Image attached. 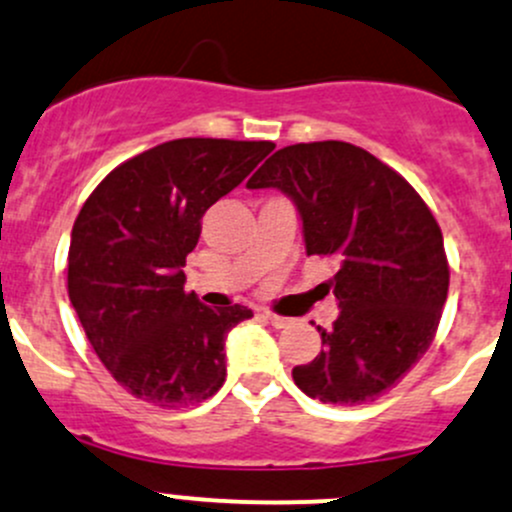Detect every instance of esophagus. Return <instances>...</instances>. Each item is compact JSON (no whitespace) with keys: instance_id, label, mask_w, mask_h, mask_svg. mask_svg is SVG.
<instances>
[{"instance_id":"esophagus-1","label":"esophagus","mask_w":512,"mask_h":512,"mask_svg":"<svg viewBox=\"0 0 512 512\" xmlns=\"http://www.w3.org/2000/svg\"><path fill=\"white\" fill-rule=\"evenodd\" d=\"M265 319L270 321V324H272L274 328H284V326H289V324H292V319H289V316H279V314H272V311H265Z\"/></svg>"}]
</instances>
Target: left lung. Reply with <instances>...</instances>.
Listing matches in <instances>:
<instances>
[{"label":"left lung","mask_w":512,"mask_h":512,"mask_svg":"<svg viewBox=\"0 0 512 512\" xmlns=\"http://www.w3.org/2000/svg\"><path fill=\"white\" fill-rule=\"evenodd\" d=\"M247 188H279L304 225L306 255L336 257L324 282L338 299L321 353L292 370L326 405L373 402L427 353L449 292L444 238L427 203L395 169L348 142L274 152Z\"/></svg>","instance_id":"left-lung-1"}]
</instances>
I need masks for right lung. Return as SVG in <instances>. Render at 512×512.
I'll list each match as a JSON object with an SVG mask.
<instances>
[{"label":"right lung","instance_id":"add662e5","mask_svg":"<svg viewBox=\"0 0 512 512\" xmlns=\"http://www.w3.org/2000/svg\"><path fill=\"white\" fill-rule=\"evenodd\" d=\"M272 142L188 137L112 169L80 208L68 250V297L90 346L129 395L198 405L225 383V336L247 306L211 309L184 292L201 218L242 184Z\"/></svg>","mask_w":512,"mask_h":512}]
</instances>
